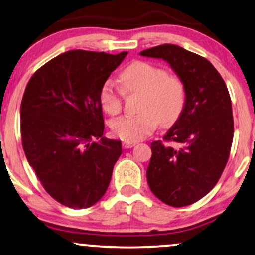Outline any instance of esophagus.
Returning a JSON list of instances; mask_svg holds the SVG:
<instances>
[{"mask_svg":"<svg viewBox=\"0 0 255 255\" xmlns=\"http://www.w3.org/2000/svg\"><path fill=\"white\" fill-rule=\"evenodd\" d=\"M135 145H136L135 141H124V142H122L124 148H131V147H134Z\"/></svg>","mask_w":255,"mask_h":255,"instance_id":"34e87169","label":"esophagus"}]
</instances>
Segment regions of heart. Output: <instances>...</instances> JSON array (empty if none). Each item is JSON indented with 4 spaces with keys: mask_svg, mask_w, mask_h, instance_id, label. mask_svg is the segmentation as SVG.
Segmentation results:
<instances>
[{
    "mask_svg": "<svg viewBox=\"0 0 255 255\" xmlns=\"http://www.w3.org/2000/svg\"><path fill=\"white\" fill-rule=\"evenodd\" d=\"M122 89L127 94H141L137 115H126L113 120L110 129L125 141H140L157 129L159 124L171 126L179 119L186 101L185 85L178 76L147 61L136 60L120 73ZM100 104L109 115L122 108V93L112 81L100 89Z\"/></svg>",
    "mask_w": 255,
    "mask_h": 255,
    "instance_id": "obj_1",
    "label": "heart"
}]
</instances>
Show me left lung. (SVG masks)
<instances>
[{"label": "left lung", "instance_id": "obj_1", "mask_svg": "<svg viewBox=\"0 0 255 255\" xmlns=\"http://www.w3.org/2000/svg\"><path fill=\"white\" fill-rule=\"evenodd\" d=\"M140 54L167 61L185 85L183 113L162 141L151 143L147 167L153 194L171 207H185L211 191L228 161L234 135L231 96L213 64L198 54L172 44Z\"/></svg>", "mask_w": 255, "mask_h": 255}]
</instances>
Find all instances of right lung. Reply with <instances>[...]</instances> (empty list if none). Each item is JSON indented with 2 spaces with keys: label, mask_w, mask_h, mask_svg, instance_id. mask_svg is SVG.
Segmentation results:
<instances>
[{
  "label": "right lung",
  "mask_w": 255,
  "mask_h": 255,
  "mask_svg": "<svg viewBox=\"0 0 255 255\" xmlns=\"http://www.w3.org/2000/svg\"><path fill=\"white\" fill-rule=\"evenodd\" d=\"M127 54L65 52L40 67L24 90V154L48 195L65 207H91L108 189L122 147L103 136L98 95Z\"/></svg>",
  "instance_id": "add662e5"
}]
</instances>
